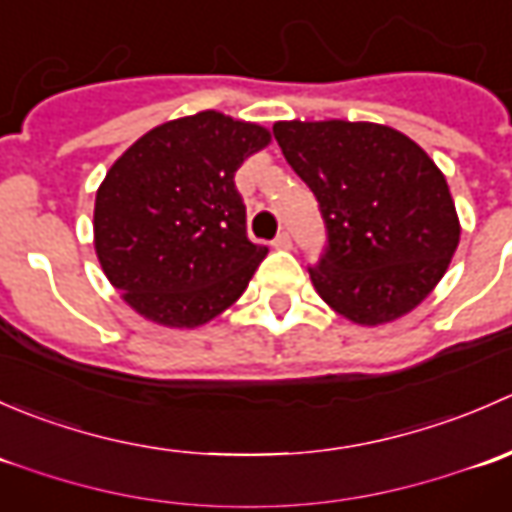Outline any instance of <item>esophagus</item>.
<instances>
[{
  "label": "esophagus",
  "mask_w": 512,
  "mask_h": 512,
  "mask_svg": "<svg viewBox=\"0 0 512 512\" xmlns=\"http://www.w3.org/2000/svg\"><path fill=\"white\" fill-rule=\"evenodd\" d=\"M272 247H275V250H289V247H292V237H289V232H280V235L272 240Z\"/></svg>",
  "instance_id": "1"
}]
</instances>
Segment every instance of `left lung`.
Wrapping results in <instances>:
<instances>
[{
	"label": "left lung",
	"instance_id": "8db88e82",
	"mask_svg": "<svg viewBox=\"0 0 512 512\" xmlns=\"http://www.w3.org/2000/svg\"><path fill=\"white\" fill-rule=\"evenodd\" d=\"M272 133L327 225V250L309 267L319 297L361 327L418 307L461 240L451 190L428 153L369 121H277Z\"/></svg>",
	"mask_w": 512,
	"mask_h": 512
}]
</instances>
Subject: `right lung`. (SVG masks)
<instances>
[{"label": "right lung", "instance_id": "1", "mask_svg": "<svg viewBox=\"0 0 512 512\" xmlns=\"http://www.w3.org/2000/svg\"><path fill=\"white\" fill-rule=\"evenodd\" d=\"M270 131L218 111L160 123L103 178L94 247L108 282L141 317L195 329L240 299L267 247L247 237L235 188Z\"/></svg>", "mask_w": 512, "mask_h": 512}]
</instances>
